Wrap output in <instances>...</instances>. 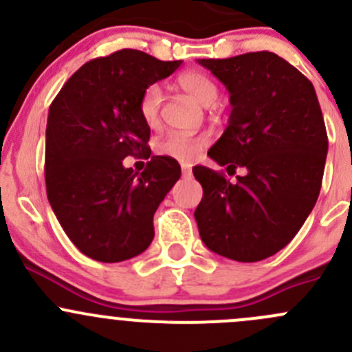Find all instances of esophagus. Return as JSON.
<instances>
[{"label":"esophagus","mask_w":352,"mask_h":352,"mask_svg":"<svg viewBox=\"0 0 352 352\" xmlns=\"http://www.w3.org/2000/svg\"><path fill=\"white\" fill-rule=\"evenodd\" d=\"M182 175L184 177H190V175H192V166L187 165V163H182Z\"/></svg>","instance_id":"1"}]
</instances>
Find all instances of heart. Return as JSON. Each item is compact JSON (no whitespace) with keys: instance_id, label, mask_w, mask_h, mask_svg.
<instances>
[{"instance_id":"obj_1","label":"heart","mask_w":352,"mask_h":352,"mask_svg":"<svg viewBox=\"0 0 352 352\" xmlns=\"http://www.w3.org/2000/svg\"><path fill=\"white\" fill-rule=\"evenodd\" d=\"M179 85L196 98L201 105H212L218 98V87L208 74L201 71H186L179 76ZM162 88L160 85H150L140 98V116L146 126L153 127L158 124L160 105H162ZM208 144L204 134H186L170 133L165 138L156 141L155 151L162 156L180 160V162H192Z\"/></svg>"}]
</instances>
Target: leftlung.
<instances>
[{"instance_id": "1", "label": "left lung", "mask_w": 352, "mask_h": 352, "mask_svg": "<svg viewBox=\"0 0 352 352\" xmlns=\"http://www.w3.org/2000/svg\"><path fill=\"white\" fill-rule=\"evenodd\" d=\"M230 91L228 127L208 155L226 166L230 182L194 166L202 186L196 221L209 250L257 262L285 248L314 209L329 141L314 85L269 51L228 59H199Z\"/></svg>"}]
</instances>
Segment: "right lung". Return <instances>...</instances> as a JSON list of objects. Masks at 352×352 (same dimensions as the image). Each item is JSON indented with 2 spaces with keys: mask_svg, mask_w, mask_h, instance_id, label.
<instances>
[{
  "mask_svg": "<svg viewBox=\"0 0 352 352\" xmlns=\"http://www.w3.org/2000/svg\"><path fill=\"white\" fill-rule=\"evenodd\" d=\"M180 65L120 49L81 66L49 107V204L71 242L94 261H127L153 240V214L180 179V165L151 156L138 175L122 160L150 158V126L140 116V98Z\"/></svg>",
  "mask_w": 352,
  "mask_h": 352,
  "instance_id": "right-lung-1",
  "label": "right lung"
}]
</instances>
